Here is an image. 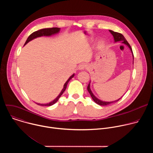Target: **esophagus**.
Listing matches in <instances>:
<instances>
[{
    "mask_svg": "<svg viewBox=\"0 0 153 153\" xmlns=\"http://www.w3.org/2000/svg\"><path fill=\"white\" fill-rule=\"evenodd\" d=\"M86 68V65L85 64H83V63L80 64L79 66V70H83Z\"/></svg>",
    "mask_w": 153,
    "mask_h": 153,
    "instance_id": "obj_1",
    "label": "esophagus"
}]
</instances>
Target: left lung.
<instances>
[{"label": "left lung", "mask_w": 153, "mask_h": 153, "mask_svg": "<svg viewBox=\"0 0 153 153\" xmlns=\"http://www.w3.org/2000/svg\"><path fill=\"white\" fill-rule=\"evenodd\" d=\"M110 31V32L111 33V34L113 36V37H114V42H119V41H122V43H124V44H125L126 45H127L129 48L131 50V52L132 53V55H133V59L134 60V55H133V50H132V48L131 47L130 45L129 44V43L127 42V40L125 39V38L124 37V36L120 34V33H117V32H114L112 30H109ZM134 62V61H133ZM87 90H88V91L89 92V93L90 94L93 100L98 105H101V106H105V105H110L111 103H113L114 102H116L117 101H119L122 97H121L120 98H119V99L115 100V101H113V102H104V101H102V100H100V99H97L94 94L93 93H92L91 90V88H90V83L88 84V86H87Z\"/></svg>", "instance_id": "8db88e82"}]
</instances>
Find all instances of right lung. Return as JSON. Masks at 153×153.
Instances as JSON below:
<instances>
[{"instance_id":"right-lung-1","label":"right lung","mask_w":153,"mask_h":153,"mask_svg":"<svg viewBox=\"0 0 153 153\" xmlns=\"http://www.w3.org/2000/svg\"><path fill=\"white\" fill-rule=\"evenodd\" d=\"M60 28H43V29H41L40 30H38V31H36L34 33H33L31 34H30L29 36V37H28L26 42L25 43V45H26L27 43L28 42H29L30 41L32 40L33 39H36L37 37H41V36H50L51 35H53V34H57L58 33L59 31H60ZM74 76V74H73L70 77V78L67 80V81L65 82V83L63 85V89L62 90L60 93L58 95V96L54 99L53 100V101L50 102V103H46V104H40V103H37V105H42V106H51L53 105H54L55 103H56L57 102V100H59V99L60 98V97L62 96V94L63 93V92L65 91V90H66L67 88V86L68 85V82Z\"/></svg>"}]
</instances>
